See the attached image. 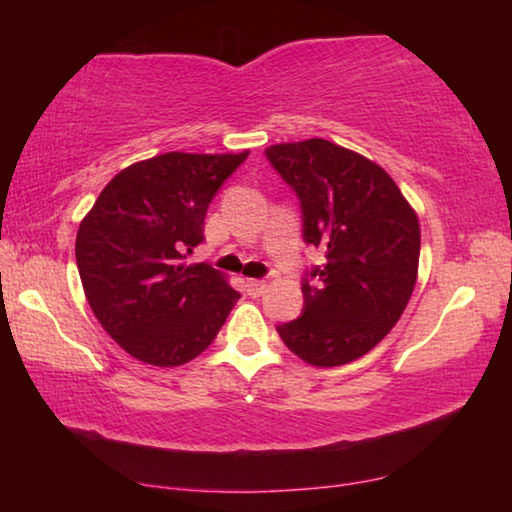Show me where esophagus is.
I'll use <instances>...</instances> for the list:
<instances>
[{"instance_id": "1", "label": "esophagus", "mask_w": 512, "mask_h": 512, "mask_svg": "<svg viewBox=\"0 0 512 512\" xmlns=\"http://www.w3.org/2000/svg\"><path fill=\"white\" fill-rule=\"evenodd\" d=\"M247 293L251 298H258V296H263L265 293V289H268V284L263 282V279H247Z\"/></svg>"}]
</instances>
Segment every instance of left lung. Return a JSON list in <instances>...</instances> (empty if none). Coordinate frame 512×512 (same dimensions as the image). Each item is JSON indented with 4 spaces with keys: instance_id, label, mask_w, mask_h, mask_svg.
<instances>
[{
    "instance_id": "1",
    "label": "left lung",
    "mask_w": 512,
    "mask_h": 512,
    "mask_svg": "<svg viewBox=\"0 0 512 512\" xmlns=\"http://www.w3.org/2000/svg\"><path fill=\"white\" fill-rule=\"evenodd\" d=\"M265 156L300 198L305 242L326 254L303 282V314L277 333L310 366H345L396 326L415 291L417 212L380 165L328 139Z\"/></svg>"
}]
</instances>
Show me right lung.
<instances>
[{"instance_id":"add662e5","label":"right lung","mask_w":512,"mask_h":512,"mask_svg":"<svg viewBox=\"0 0 512 512\" xmlns=\"http://www.w3.org/2000/svg\"><path fill=\"white\" fill-rule=\"evenodd\" d=\"M242 153H181L125 167L76 233V265L104 331L135 359L172 368L205 352L240 298L207 263H186Z\"/></svg>"}]
</instances>
